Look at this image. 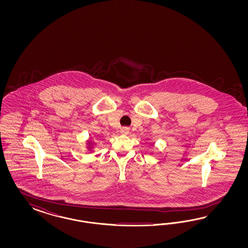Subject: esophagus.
Returning <instances> with one entry per match:
<instances>
[{
    "label": "esophagus",
    "mask_w": 248,
    "mask_h": 248,
    "mask_svg": "<svg viewBox=\"0 0 248 248\" xmlns=\"http://www.w3.org/2000/svg\"><path fill=\"white\" fill-rule=\"evenodd\" d=\"M129 132H130L129 128L123 127L121 129V134H122V135H127L128 134H129Z\"/></svg>",
    "instance_id": "esophagus-1"
}]
</instances>
